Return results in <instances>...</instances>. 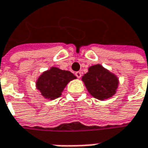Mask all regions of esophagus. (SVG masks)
<instances>
[{"instance_id":"esophagus-1","label":"esophagus","mask_w":148,"mask_h":148,"mask_svg":"<svg viewBox=\"0 0 148 148\" xmlns=\"http://www.w3.org/2000/svg\"><path fill=\"white\" fill-rule=\"evenodd\" d=\"M75 75L77 76V78H80L82 77V72H81V71H77V72L75 73Z\"/></svg>"}]
</instances>
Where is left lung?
Listing matches in <instances>:
<instances>
[{
	"instance_id": "8db88e82",
	"label": "left lung",
	"mask_w": 148,
	"mask_h": 148,
	"mask_svg": "<svg viewBox=\"0 0 148 148\" xmlns=\"http://www.w3.org/2000/svg\"><path fill=\"white\" fill-rule=\"evenodd\" d=\"M82 81L88 92L101 101L112 97L118 86V78L116 75L100 64L90 66L88 72L82 77Z\"/></svg>"
}]
</instances>
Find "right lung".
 I'll return each instance as SVG.
<instances>
[{
	"instance_id": "right-lung-1",
	"label": "right lung",
	"mask_w": 148,
	"mask_h": 148,
	"mask_svg": "<svg viewBox=\"0 0 148 148\" xmlns=\"http://www.w3.org/2000/svg\"><path fill=\"white\" fill-rule=\"evenodd\" d=\"M76 78L69 71L61 70L53 66L39 77L36 81V88L45 98L54 100L62 95L67 83Z\"/></svg>"
}]
</instances>
